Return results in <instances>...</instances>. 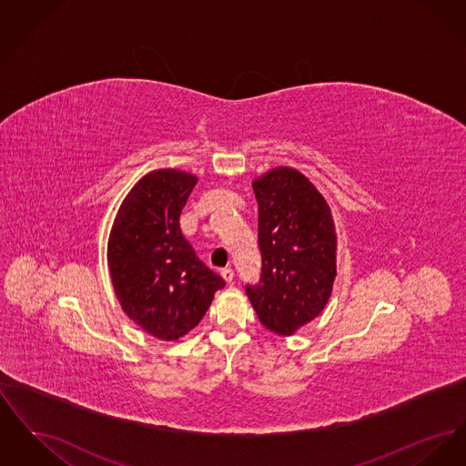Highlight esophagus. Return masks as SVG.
I'll use <instances>...</instances> for the list:
<instances>
[{
  "mask_svg": "<svg viewBox=\"0 0 466 466\" xmlns=\"http://www.w3.org/2000/svg\"><path fill=\"white\" fill-rule=\"evenodd\" d=\"M220 274H222L225 283H232V281H234V270H232V268H223Z\"/></svg>",
  "mask_w": 466,
  "mask_h": 466,
  "instance_id": "obj_1",
  "label": "esophagus"
}]
</instances>
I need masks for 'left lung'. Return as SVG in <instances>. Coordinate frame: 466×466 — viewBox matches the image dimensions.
Wrapping results in <instances>:
<instances>
[{
    "label": "left lung",
    "mask_w": 466,
    "mask_h": 466,
    "mask_svg": "<svg viewBox=\"0 0 466 466\" xmlns=\"http://www.w3.org/2000/svg\"><path fill=\"white\" fill-rule=\"evenodd\" d=\"M258 202L260 279L246 295L260 323L291 335L314 319L330 299L335 232L327 200L308 177L278 167L253 183Z\"/></svg>",
    "instance_id": "8db88e82"
}]
</instances>
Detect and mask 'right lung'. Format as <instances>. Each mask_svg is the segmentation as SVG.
<instances>
[{
    "mask_svg": "<svg viewBox=\"0 0 466 466\" xmlns=\"http://www.w3.org/2000/svg\"><path fill=\"white\" fill-rule=\"evenodd\" d=\"M198 177L160 169L122 202L108 241L111 283L122 309L162 340L198 327L225 281L183 238L179 215Z\"/></svg>",
    "mask_w": 466,
    "mask_h": 466,
    "instance_id": "obj_1",
    "label": "right lung"
}]
</instances>
